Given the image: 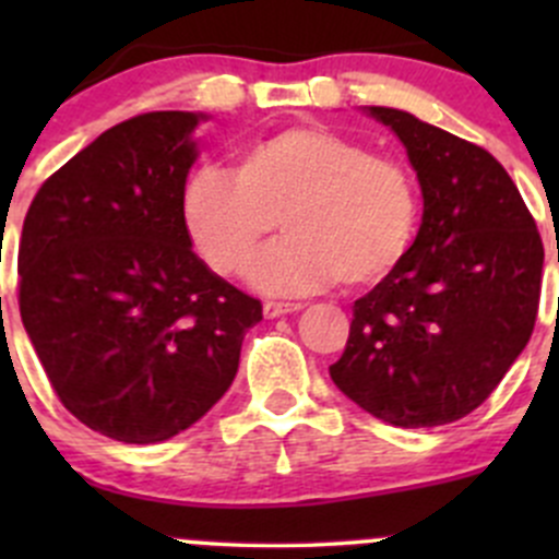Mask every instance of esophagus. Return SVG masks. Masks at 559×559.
Masks as SVG:
<instances>
[{"label": "esophagus", "mask_w": 559, "mask_h": 559, "mask_svg": "<svg viewBox=\"0 0 559 559\" xmlns=\"http://www.w3.org/2000/svg\"><path fill=\"white\" fill-rule=\"evenodd\" d=\"M297 311H302V302H273V300H267L262 306L264 319H278V316L297 313Z\"/></svg>", "instance_id": "34e87169"}]
</instances>
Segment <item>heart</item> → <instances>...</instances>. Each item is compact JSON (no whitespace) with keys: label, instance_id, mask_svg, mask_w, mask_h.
Listing matches in <instances>:
<instances>
[{"label":"heart","instance_id":"1","mask_svg":"<svg viewBox=\"0 0 559 559\" xmlns=\"http://www.w3.org/2000/svg\"><path fill=\"white\" fill-rule=\"evenodd\" d=\"M419 222L414 175L397 159L324 127H292L235 151L233 170L205 165L183 186V224L218 275L253 267L267 292H313L337 281L365 289L405 259Z\"/></svg>","mask_w":559,"mask_h":559}]
</instances>
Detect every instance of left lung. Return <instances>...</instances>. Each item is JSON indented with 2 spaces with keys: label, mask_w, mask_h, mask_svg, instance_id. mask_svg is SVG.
<instances>
[{
  "label": "left lung",
  "mask_w": 559,
  "mask_h": 559,
  "mask_svg": "<svg viewBox=\"0 0 559 559\" xmlns=\"http://www.w3.org/2000/svg\"><path fill=\"white\" fill-rule=\"evenodd\" d=\"M362 110L405 145L425 211L403 262L354 302L330 376L389 425H449L478 408L527 346L544 243L489 151L405 110Z\"/></svg>",
  "instance_id": "1"
}]
</instances>
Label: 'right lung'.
Returning <instances> with one entry per match:
<instances>
[{
    "mask_svg": "<svg viewBox=\"0 0 559 559\" xmlns=\"http://www.w3.org/2000/svg\"><path fill=\"white\" fill-rule=\"evenodd\" d=\"M205 112L116 123L39 186L19 248V306L64 408L123 443H159L235 381L262 302L213 273L183 224Z\"/></svg>",
    "mask_w": 559,
    "mask_h": 559,
    "instance_id": "1",
    "label": "right lung"
}]
</instances>
